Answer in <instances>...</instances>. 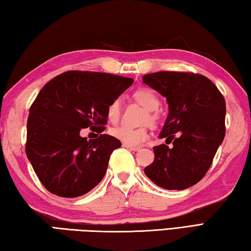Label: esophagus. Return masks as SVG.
I'll use <instances>...</instances> for the list:
<instances>
[{"instance_id":"esophagus-1","label":"esophagus","mask_w":251,"mask_h":251,"mask_svg":"<svg viewBox=\"0 0 251 251\" xmlns=\"http://www.w3.org/2000/svg\"><path fill=\"white\" fill-rule=\"evenodd\" d=\"M125 148L129 149L130 151H133V152H138V151H140V148H134V146H130V145H126V144H124Z\"/></svg>"}]
</instances>
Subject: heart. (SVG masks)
Segmentation results:
<instances>
[{
  "instance_id": "1",
  "label": "heart",
  "mask_w": 251,
  "mask_h": 251,
  "mask_svg": "<svg viewBox=\"0 0 251 251\" xmlns=\"http://www.w3.org/2000/svg\"><path fill=\"white\" fill-rule=\"evenodd\" d=\"M134 98L140 105L148 110V115L144 118V122L155 126L158 121V110L160 107V100L155 92L150 88H141L134 93ZM121 112V99L113 98L107 106V118L111 122H116L120 117ZM110 134L113 138L121 141L124 144L130 146H139L149 138V133L144 127L141 129H132L126 126H118L112 127Z\"/></svg>"
}]
</instances>
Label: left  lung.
<instances>
[{"label":"left lung","instance_id":"8db88e82","mask_svg":"<svg viewBox=\"0 0 251 251\" xmlns=\"http://www.w3.org/2000/svg\"><path fill=\"white\" fill-rule=\"evenodd\" d=\"M142 81L166 98L169 109L158 135L166 144L153 148L154 162L144 173L167 190L190 188L204 177L224 140L225 99L200 74L163 71L146 74Z\"/></svg>","mask_w":251,"mask_h":251}]
</instances>
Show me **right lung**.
<instances>
[{"label": "right lung", "mask_w": 251, "mask_h": 251, "mask_svg": "<svg viewBox=\"0 0 251 251\" xmlns=\"http://www.w3.org/2000/svg\"><path fill=\"white\" fill-rule=\"evenodd\" d=\"M133 78L108 73L69 71L47 83L29 109L26 155L47 190L81 197L101 181L110 155L121 142L109 134L83 138V129L101 133L107 106Z\"/></svg>", "instance_id": "right-lung-1"}]
</instances>
